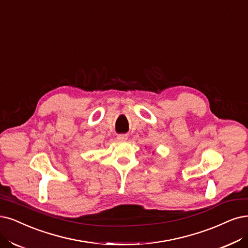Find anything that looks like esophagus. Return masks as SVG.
I'll return each mask as SVG.
<instances>
[{"instance_id": "obj_1", "label": "esophagus", "mask_w": 248, "mask_h": 248, "mask_svg": "<svg viewBox=\"0 0 248 248\" xmlns=\"http://www.w3.org/2000/svg\"><path fill=\"white\" fill-rule=\"evenodd\" d=\"M116 138H117V140H119V141H125L126 138H127V136L124 135V134H119V135H117Z\"/></svg>"}]
</instances>
